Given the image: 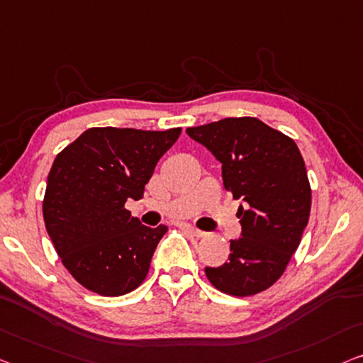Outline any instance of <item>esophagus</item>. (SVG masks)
Listing matches in <instances>:
<instances>
[{
  "label": "esophagus",
  "mask_w": 363,
  "mask_h": 363,
  "mask_svg": "<svg viewBox=\"0 0 363 363\" xmlns=\"http://www.w3.org/2000/svg\"><path fill=\"white\" fill-rule=\"evenodd\" d=\"M187 228H189V231H191L194 236H197V238H202V236L207 235V233H205V231L199 230V228H194V226H187Z\"/></svg>",
  "instance_id": "esophagus-1"
}]
</instances>
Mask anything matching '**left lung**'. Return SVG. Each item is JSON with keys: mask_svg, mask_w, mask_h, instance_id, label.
<instances>
[{"mask_svg": "<svg viewBox=\"0 0 363 363\" xmlns=\"http://www.w3.org/2000/svg\"><path fill=\"white\" fill-rule=\"evenodd\" d=\"M186 132L220 161L225 189L242 200L241 238L230 241L228 262L205 267V274L223 294H259L284 274L310 218L311 189L300 150L256 117L221 118Z\"/></svg>", "mask_w": 363, "mask_h": 363, "instance_id": "8db88e82", "label": "left lung"}]
</instances>
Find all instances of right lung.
<instances>
[{
  "instance_id": "1",
  "label": "right lung",
  "mask_w": 363,
  "mask_h": 363,
  "mask_svg": "<svg viewBox=\"0 0 363 363\" xmlns=\"http://www.w3.org/2000/svg\"><path fill=\"white\" fill-rule=\"evenodd\" d=\"M179 135V127H94L57 155L43 221L63 266L88 290L125 295L147 277L167 226H145L123 205L143 197L156 163Z\"/></svg>"
}]
</instances>
